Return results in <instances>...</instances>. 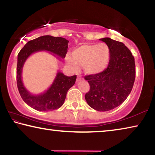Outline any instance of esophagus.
I'll return each instance as SVG.
<instances>
[{"label":"esophagus","instance_id":"obj_1","mask_svg":"<svg viewBox=\"0 0 155 155\" xmlns=\"http://www.w3.org/2000/svg\"><path fill=\"white\" fill-rule=\"evenodd\" d=\"M80 78H81V77H79V76H78V77H77V81L79 80Z\"/></svg>","mask_w":155,"mask_h":155}]
</instances>
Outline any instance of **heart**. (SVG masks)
<instances>
[{
  "mask_svg": "<svg viewBox=\"0 0 155 155\" xmlns=\"http://www.w3.org/2000/svg\"><path fill=\"white\" fill-rule=\"evenodd\" d=\"M109 57V48L106 44H83L73 51L72 57H66L65 61L74 71L81 66L87 74H96L107 67Z\"/></svg>",
  "mask_w": 155,
  "mask_h": 155,
  "instance_id": "b5f03b06",
  "label": "heart"
}]
</instances>
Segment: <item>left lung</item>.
<instances>
[{"mask_svg": "<svg viewBox=\"0 0 155 155\" xmlns=\"http://www.w3.org/2000/svg\"><path fill=\"white\" fill-rule=\"evenodd\" d=\"M100 40L109 48V64L101 73L85 76L90 86L85 98L91 108L107 111L118 107L130 94L135 79V64L130 50L121 41L109 38Z\"/></svg>", "mask_w": 155, "mask_h": 155, "instance_id": "left-lung-1", "label": "left lung"}]
</instances>
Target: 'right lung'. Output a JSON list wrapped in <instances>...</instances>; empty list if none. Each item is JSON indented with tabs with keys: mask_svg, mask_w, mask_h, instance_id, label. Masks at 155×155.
I'll return each mask as SVG.
<instances>
[{
	"mask_svg": "<svg viewBox=\"0 0 155 155\" xmlns=\"http://www.w3.org/2000/svg\"><path fill=\"white\" fill-rule=\"evenodd\" d=\"M69 41L61 37L41 36L25 44L18 54L16 80L18 91L23 101L34 109L41 111H53L64 104L67 92L74 85L77 75L67 77L59 72L48 90L40 95L34 96L26 90L22 81V70L27 59L33 52L47 51L61 58H65Z\"/></svg>",
	"mask_w": 155,
	"mask_h": 155,
	"instance_id": "obj_1",
	"label": "right lung"
}]
</instances>
